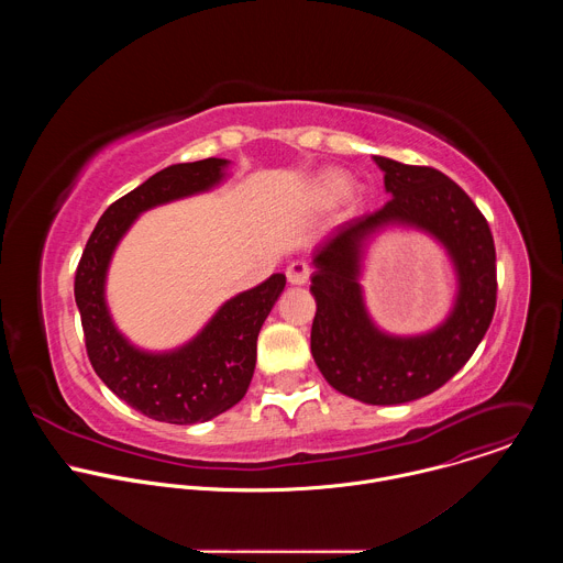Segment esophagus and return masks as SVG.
<instances>
[{
	"instance_id": "34e87169",
	"label": "esophagus",
	"mask_w": 563,
	"mask_h": 563,
	"mask_svg": "<svg viewBox=\"0 0 563 563\" xmlns=\"http://www.w3.org/2000/svg\"><path fill=\"white\" fill-rule=\"evenodd\" d=\"M309 272H311V267H309V263H305V261H294L289 267H287V280L291 283V285H305L307 280H309Z\"/></svg>"
}]
</instances>
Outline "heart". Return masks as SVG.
I'll list each match as a JSON object with an SVG mask.
<instances>
[{
	"label": "heart",
	"mask_w": 563,
	"mask_h": 563,
	"mask_svg": "<svg viewBox=\"0 0 563 563\" xmlns=\"http://www.w3.org/2000/svg\"><path fill=\"white\" fill-rule=\"evenodd\" d=\"M350 189H352V180L343 172L330 169L316 178L313 198L320 207H334L350 194Z\"/></svg>",
	"instance_id": "obj_1"
}]
</instances>
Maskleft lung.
<instances>
[{"instance_id": "1", "label": "left lung", "mask_w": 563, "mask_h": 563, "mask_svg": "<svg viewBox=\"0 0 563 563\" xmlns=\"http://www.w3.org/2000/svg\"><path fill=\"white\" fill-rule=\"evenodd\" d=\"M391 200L350 222L313 252L311 356L325 380L369 406L410 404L445 385L486 336L497 307V254L488 220L445 174L374 155ZM404 221L449 250L460 294L451 316L421 338L383 335L366 316L357 285L364 238Z\"/></svg>"}]
</instances>
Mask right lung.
<instances>
[{"instance_id":"obj_1","label":"right lung","mask_w":563,"mask_h":563,"mask_svg":"<svg viewBox=\"0 0 563 563\" xmlns=\"http://www.w3.org/2000/svg\"><path fill=\"white\" fill-rule=\"evenodd\" d=\"M224 167L227 159L220 157L172 165L115 200L98 220L75 272V302L96 374L126 406L163 423L209 421L247 394L258 332L285 289V274L227 300L180 350L148 354L113 325L104 300L107 269L120 238L142 211L216 187Z\"/></svg>"}]
</instances>
